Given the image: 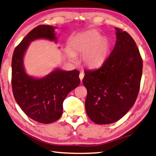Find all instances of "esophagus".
I'll return each instance as SVG.
<instances>
[{
  "label": "esophagus",
  "mask_w": 156,
  "mask_h": 156,
  "mask_svg": "<svg viewBox=\"0 0 156 156\" xmlns=\"http://www.w3.org/2000/svg\"><path fill=\"white\" fill-rule=\"evenodd\" d=\"M79 76H80V80L82 81V80H83V77H84V74H83V73H80V75H79Z\"/></svg>",
  "instance_id": "34e87169"
}]
</instances>
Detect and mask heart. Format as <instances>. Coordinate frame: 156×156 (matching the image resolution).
Segmentation results:
<instances>
[{"label": "heart", "instance_id": "obj_1", "mask_svg": "<svg viewBox=\"0 0 156 156\" xmlns=\"http://www.w3.org/2000/svg\"><path fill=\"white\" fill-rule=\"evenodd\" d=\"M70 49H66L69 59L75 62V55H82V61L86 66L100 67L108 58L111 44L108 38L101 35L96 30H89L75 35L70 42Z\"/></svg>", "mask_w": 156, "mask_h": 156}]
</instances>
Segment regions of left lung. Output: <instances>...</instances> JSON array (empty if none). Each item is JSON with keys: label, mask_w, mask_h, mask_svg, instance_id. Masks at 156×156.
I'll return each mask as SVG.
<instances>
[{"label": "left lung", "mask_w": 156, "mask_h": 156, "mask_svg": "<svg viewBox=\"0 0 156 156\" xmlns=\"http://www.w3.org/2000/svg\"><path fill=\"white\" fill-rule=\"evenodd\" d=\"M115 29L116 42L105 62L99 69L84 71L86 111L99 125L118 121L132 108L143 73V59L135 41L126 31Z\"/></svg>", "instance_id": "1"}]
</instances>
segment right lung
<instances>
[{
    "mask_svg": "<svg viewBox=\"0 0 156 156\" xmlns=\"http://www.w3.org/2000/svg\"><path fill=\"white\" fill-rule=\"evenodd\" d=\"M57 27L39 25L31 30L13 51L12 85L15 100L29 118L41 123H51L63 112V102L68 93L80 83V71L55 68L48 75L37 78L26 73L24 56L30 43L38 39L54 41Z\"/></svg>",
    "mask_w": 156,
    "mask_h": 156,
    "instance_id": "right-lung-1",
    "label": "right lung"
}]
</instances>
